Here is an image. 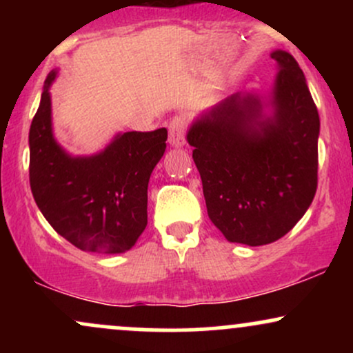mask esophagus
I'll list each match as a JSON object with an SVG mask.
<instances>
[{
    "instance_id": "34e87169",
    "label": "esophagus",
    "mask_w": 353,
    "mask_h": 353,
    "mask_svg": "<svg viewBox=\"0 0 353 353\" xmlns=\"http://www.w3.org/2000/svg\"><path fill=\"white\" fill-rule=\"evenodd\" d=\"M169 144L181 148L185 144V123L181 116L172 117L169 123Z\"/></svg>"
}]
</instances>
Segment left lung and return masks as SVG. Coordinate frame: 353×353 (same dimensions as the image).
Returning a JSON list of instances; mask_svg holds the SVG:
<instances>
[{
  "label": "left lung",
  "mask_w": 353,
  "mask_h": 353,
  "mask_svg": "<svg viewBox=\"0 0 353 353\" xmlns=\"http://www.w3.org/2000/svg\"><path fill=\"white\" fill-rule=\"evenodd\" d=\"M270 56L279 72L269 103L236 92L188 131L209 219L229 242L252 247L285 236L317 190V106L294 56Z\"/></svg>",
  "instance_id": "left-lung-1"
}]
</instances>
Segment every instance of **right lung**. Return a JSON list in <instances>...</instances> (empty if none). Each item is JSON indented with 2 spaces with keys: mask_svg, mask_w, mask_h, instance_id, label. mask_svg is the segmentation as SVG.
<instances>
[{
  "mask_svg": "<svg viewBox=\"0 0 353 353\" xmlns=\"http://www.w3.org/2000/svg\"><path fill=\"white\" fill-rule=\"evenodd\" d=\"M48 74L30 128V185L51 228L81 250L121 254L148 225V184L168 129L117 134L94 156H70L52 136Z\"/></svg>",
  "mask_w": 353,
  "mask_h": 353,
  "instance_id": "1",
  "label": "right lung"
}]
</instances>
